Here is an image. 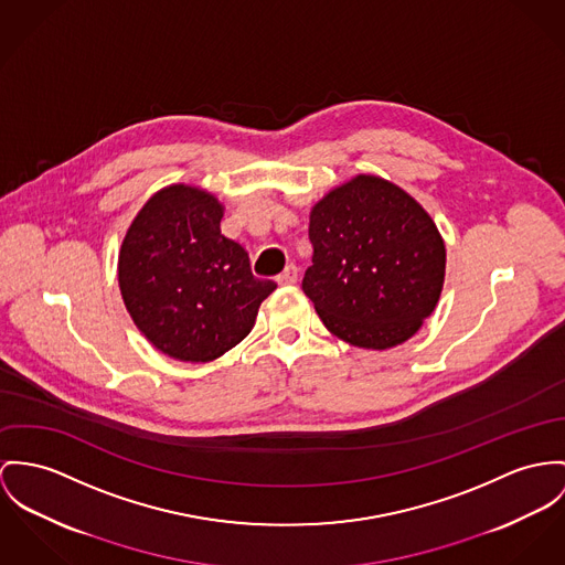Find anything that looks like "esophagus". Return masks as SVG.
<instances>
[{
	"mask_svg": "<svg viewBox=\"0 0 565 565\" xmlns=\"http://www.w3.org/2000/svg\"><path fill=\"white\" fill-rule=\"evenodd\" d=\"M297 279H299V268L295 264H288L284 268V273L277 277V284L279 286H292V284H297Z\"/></svg>",
	"mask_w": 565,
	"mask_h": 565,
	"instance_id": "1",
	"label": "esophagus"
}]
</instances>
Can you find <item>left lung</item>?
<instances>
[{
    "label": "left lung",
    "instance_id": "obj_1",
    "mask_svg": "<svg viewBox=\"0 0 565 565\" xmlns=\"http://www.w3.org/2000/svg\"><path fill=\"white\" fill-rule=\"evenodd\" d=\"M309 241L303 292L335 338L387 350L411 340L435 311L445 241L402 186L381 175L350 178L311 206Z\"/></svg>",
    "mask_w": 565,
    "mask_h": 565
}]
</instances>
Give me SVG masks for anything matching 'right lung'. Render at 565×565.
Here are the masks:
<instances>
[{
	"instance_id": "add662e5",
	"label": "right lung",
	"mask_w": 565,
	"mask_h": 565,
	"mask_svg": "<svg viewBox=\"0 0 565 565\" xmlns=\"http://www.w3.org/2000/svg\"><path fill=\"white\" fill-rule=\"evenodd\" d=\"M223 204L193 184L157 191L130 221L118 256L122 301L163 354L209 363L243 342L277 288L221 234Z\"/></svg>"
}]
</instances>
